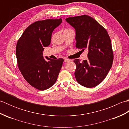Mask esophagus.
Here are the masks:
<instances>
[{
	"mask_svg": "<svg viewBox=\"0 0 129 129\" xmlns=\"http://www.w3.org/2000/svg\"><path fill=\"white\" fill-rule=\"evenodd\" d=\"M69 61H70V60L68 59L67 58H65L64 59V62H69Z\"/></svg>",
	"mask_w": 129,
	"mask_h": 129,
	"instance_id": "1",
	"label": "esophagus"
}]
</instances>
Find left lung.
<instances>
[{"label": "left lung", "mask_w": 129, "mask_h": 129, "mask_svg": "<svg viewBox=\"0 0 129 129\" xmlns=\"http://www.w3.org/2000/svg\"><path fill=\"white\" fill-rule=\"evenodd\" d=\"M66 21L76 32V48L88 49V59H75V76L79 84L89 88L102 82L113 65L114 54L106 30L91 16L83 15L68 18Z\"/></svg>", "instance_id": "left-lung-1"}]
</instances>
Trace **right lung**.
Listing matches in <instances>:
<instances>
[{
    "instance_id": "add662e5",
    "label": "right lung",
    "mask_w": 129,
    "mask_h": 129,
    "mask_svg": "<svg viewBox=\"0 0 129 129\" xmlns=\"http://www.w3.org/2000/svg\"><path fill=\"white\" fill-rule=\"evenodd\" d=\"M62 19L37 21L27 28L19 38L16 46L18 66L26 81L38 90L49 89L55 83L62 67V58H44L43 51L50 44L54 30Z\"/></svg>"
}]
</instances>
